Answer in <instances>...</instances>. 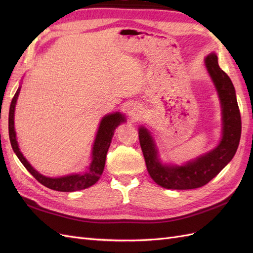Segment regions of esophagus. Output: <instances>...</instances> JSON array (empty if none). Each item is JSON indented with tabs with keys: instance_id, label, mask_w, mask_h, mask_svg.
<instances>
[{
	"instance_id": "obj_1",
	"label": "esophagus",
	"mask_w": 253,
	"mask_h": 253,
	"mask_svg": "<svg viewBox=\"0 0 253 253\" xmlns=\"http://www.w3.org/2000/svg\"><path fill=\"white\" fill-rule=\"evenodd\" d=\"M127 115L131 120H133V121L138 120L140 115H141V106L137 103L131 104L127 109Z\"/></svg>"
}]
</instances>
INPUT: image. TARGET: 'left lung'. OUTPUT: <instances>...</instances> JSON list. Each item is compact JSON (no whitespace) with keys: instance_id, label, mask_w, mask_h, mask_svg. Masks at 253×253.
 <instances>
[{"instance_id":"obj_1","label":"left lung","mask_w":253,"mask_h":253,"mask_svg":"<svg viewBox=\"0 0 253 253\" xmlns=\"http://www.w3.org/2000/svg\"><path fill=\"white\" fill-rule=\"evenodd\" d=\"M205 64L217 90L223 115V136L215 149L183 166L163 165L151 133L139 127V142L148 172L157 185L166 189L189 190L205 186L230 163L239 147L242 120L232 81L219 67L214 52L207 56Z\"/></svg>"}]
</instances>
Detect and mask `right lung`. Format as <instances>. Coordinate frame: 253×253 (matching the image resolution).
Segmentation results:
<instances>
[{"label": "right lung", "mask_w": 253, "mask_h": 253, "mask_svg": "<svg viewBox=\"0 0 253 253\" xmlns=\"http://www.w3.org/2000/svg\"><path fill=\"white\" fill-rule=\"evenodd\" d=\"M20 89L21 86H19L18 90L16 91V94H14L11 100L8 117V131L12 150L16 153V155L18 156L23 166H24L27 171L32 174L38 181L42 183L43 186L47 187L51 190L60 191V192H73V191L86 189L90 186L95 185L99 180V178H100V176L104 170L106 153L109 151L115 128H116L121 122L126 121L124 115H121L119 112H116L114 114L105 115L102 118L96 135V139L93 145V151H91V163L85 173L72 174L63 176V177L50 178L36 171L20 152L16 137V131H14V108H16Z\"/></svg>", "instance_id": "1"}]
</instances>
